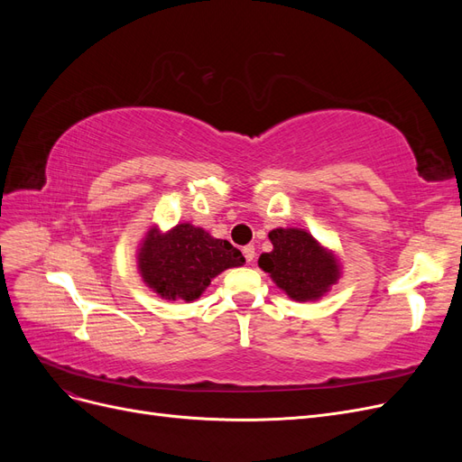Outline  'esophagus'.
Listing matches in <instances>:
<instances>
[{"mask_svg": "<svg viewBox=\"0 0 462 462\" xmlns=\"http://www.w3.org/2000/svg\"><path fill=\"white\" fill-rule=\"evenodd\" d=\"M243 254H245L246 262H253V260H254V256H256V253H254V246H253V245L245 246V248H243Z\"/></svg>", "mask_w": 462, "mask_h": 462, "instance_id": "esophagus-1", "label": "esophagus"}]
</instances>
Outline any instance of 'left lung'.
<instances>
[{
	"label": "left lung",
	"mask_w": 462,
	"mask_h": 462,
	"mask_svg": "<svg viewBox=\"0 0 462 462\" xmlns=\"http://www.w3.org/2000/svg\"><path fill=\"white\" fill-rule=\"evenodd\" d=\"M268 236L273 248L260 254L258 265L289 299L319 300L339 282L343 273L339 256L306 229L277 227Z\"/></svg>",
	"instance_id": "obj_1"
}]
</instances>
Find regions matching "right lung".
<instances>
[{
    "mask_svg": "<svg viewBox=\"0 0 462 462\" xmlns=\"http://www.w3.org/2000/svg\"><path fill=\"white\" fill-rule=\"evenodd\" d=\"M243 263L241 250L189 221L170 231L152 226L136 248L138 273L163 300H197L214 277Z\"/></svg>",
    "mask_w": 462,
    "mask_h": 462,
    "instance_id": "add662e5",
    "label": "right lung"
}]
</instances>
